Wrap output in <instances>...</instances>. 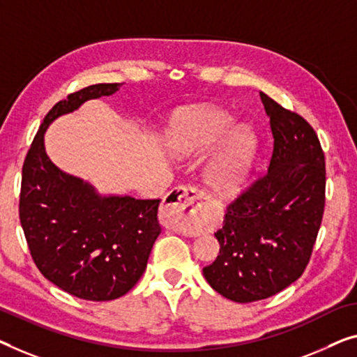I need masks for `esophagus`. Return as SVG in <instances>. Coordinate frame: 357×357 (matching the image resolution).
<instances>
[{"mask_svg":"<svg viewBox=\"0 0 357 357\" xmlns=\"http://www.w3.org/2000/svg\"><path fill=\"white\" fill-rule=\"evenodd\" d=\"M205 204V194L190 185H179L165 200V225L178 232H194L197 213Z\"/></svg>","mask_w":357,"mask_h":357,"instance_id":"34e87169","label":"esophagus"}]
</instances>
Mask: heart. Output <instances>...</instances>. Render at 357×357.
I'll use <instances>...</instances> for the list:
<instances>
[{
	"instance_id": "obj_1",
	"label": "heart",
	"mask_w": 357,
	"mask_h": 357,
	"mask_svg": "<svg viewBox=\"0 0 357 357\" xmlns=\"http://www.w3.org/2000/svg\"><path fill=\"white\" fill-rule=\"evenodd\" d=\"M234 125L236 120L226 112L197 107L183 112L168 132L169 152L179 158L204 155L220 144L206 162L204 178L221 197H232L245 188L255 160L252 132Z\"/></svg>"
}]
</instances>
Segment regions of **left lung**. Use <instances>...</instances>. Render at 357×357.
<instances>
[{"label": "left lung", "instance_id": "1", "mask_svg": "<svg viewBox=\"0 0 357 357\" xmlns=\"http://www.w3.org/2000/svg\"><path fill=\"white\" fill-rule=\"evenodd\" d=\"M273 132L268 172L229 205L215 232L220 255L204 275L236 303L269 298L300 278L311 258L324 204L326 162L300 115L259 91Z\"/></svg>", "mask_w": 357, "mask_h": 357}]
</instances>
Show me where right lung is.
<instances>
[{"label":"right lung","mask_w":357,"mask_h":357,"mask_svg":"<svg viewBox=\"0 0 357 357\" xmlns=\"http://www.w3.org/2000/svg\"><path fill=\"white\" fill-rule=\"evenodd\" d=\"M120 86L93 84L57 102L43 120L22 168L19 215L36 268L63 291L89 301L123 296L144 274L162 232L160 200L99 194L91 183L51 162L45 132L59 116L86 100L115 94Z\"/></svg>","instance_id":"add662e5"}]
</instances>
